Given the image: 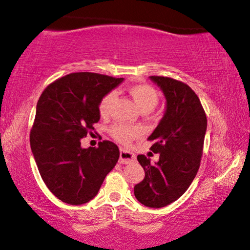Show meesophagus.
Wrapping results in <instances>:
<instances>
[{"mask_svg": "<svg viewBox=\"0 0 250 250\" xmlns=\"http://www.w3.org/2000/svg\"><path fill=\"white\" fill-rule=\"evenodd\" d=\"M135 155L132 153V152L130 151H126L125 149H121L120 150V159H119V163L121 164H128L133 162L135 161Z\"/></svg>", "mask_w": 250, "mask_h": 250, "instance_id": "esophagus-1", "label": "esophagus"}]
</instances>
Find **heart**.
Instances as JSON below:
<instances>
[{
    "label": "heart",
    "mask_w": 250,
    "mask_h": 250,
    "mask_svg": "<svg viewBox=\"0 0 250 250\" xmlns=\"http://www.w3.org/2000/svg\"><path fill=\"white\" fill-rule=\"evenodd\" d=\"M130 95L132 96L134 103L140 108L141 111L150 112L153 110L159 104L160 97L158 91L150 84H135V86L130 87L129 89ZM117 99V94L115 91H110L101 99L99 104V113L103 117L108 116L115 101ZM111 135L124 145H128L134 139H137L142 134V128L138 125H130L118 124L110 129Z\"/></svg>",
    "instance_id": "heart-1"
}]
</instances>
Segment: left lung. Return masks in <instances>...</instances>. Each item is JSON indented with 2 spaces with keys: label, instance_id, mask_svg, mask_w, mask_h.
Returning a JSON list of instances; mask_svg holds the SVG:
<instances>
[{
  "label": "left lung",
  "instance_id": "obj_1",
  "mask_svg": "<svg viewBox=\"0 0 250 250\" xmlns=\"http://www.w3.org/2000/svg\"><path fill=\"white\" fill-rule=\"evenodd\" d=\"M150 79L166 97V111L149 137L151 150L160 154L155 164L146 155L138 161L146 172L134 186V196L147 207L160 208L175 202L189 188L200 168L207 119L191 87L168 77Z\"/></svg>",
  "mask_w": 250,
  "mask_h": 250
}]
</instances>
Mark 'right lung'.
<instances>
[{
	"label": "right lung",
	"instance_id": "1",
	"mask_svg": "<svg viewBox=\"0 0 250 250\" xmlns=\"http://www.w3.org/2000/svg\"><path fill=\"white\" fill-rule=\"evenodd\" d=\"M95 73H74L57 79L41 95L31 130V149L45 184L58 200L82 205L99 192L119 159L111 141L82 147V139L100 119L99 104L124 82Z\"/></svg>",
	"mask_w": 250,
	"mask_h": 250
}]
</instances>
